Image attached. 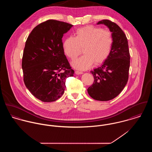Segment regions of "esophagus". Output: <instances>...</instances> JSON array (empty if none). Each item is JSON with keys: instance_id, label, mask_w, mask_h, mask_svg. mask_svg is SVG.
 <instances>
[{"instance_id": "34e87169", "label": "esophagus", "mask_w": 152, "mask_h": 152, "mask_svg": "<svg viewBox=\"0 0 152 152\" xmlns=\"http://www.w3.org/2000/svg\"><path fill=\"white\" fill-rule=\"evenodd\" d=\"M75 74H77V75H80V74H83V72L78 71H75Z\"/></svg>"}]
</instances>
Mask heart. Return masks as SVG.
<instances>
[{"mask_svg": "<svg viewBox=\"0 0 152 152\" xmlns=\"http://www.w3.org/2000/svg\"><path fill=\"white\" fill-rule=\"evenodd\" d=\"M113 43V36L109 30L89 25L77 29L74 37L65 38L62 47L65 55L72 60L78 56L83 48L84 54L73 61L72 65L76 69L86 70L94 63L96 65L103 63L110 54Z\"/></svg>", "mask_w": 152, "mask_h": 152, "instance_id": "b5f03b06", "label": "heart"}]
</instances>
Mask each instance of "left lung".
Masks as SVG:
<instances>
[{"instance_id": "left-lung-1", "label": "left lung", "mask_w": 152, "mask_h": 152, "mask_svg": "<svg viewBox=\"0 0 152 152\" xmlns=\"http://www.w3.org/2000/svg\"><path fill=\"white\" fill-rule=\"evenodd\" d=\"M112 32L113 43L108 58L101 66L91 71L94 77L93 84L87 89L93 99L107 101L116 97L127 84L130 66V54L127 37L114 22L102 20Z\"/></svg>"}]
</instances>
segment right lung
I'll use <instances>...</instances> for the list:
<instances>
[{
    "label": "right lung",
    "instance_id": "1",
    "mask_svg": "<svg viewBox=\"0 0 152 152\" xmlns=\"http://www.w3.org/2000/svg\"><path fill=\"white\" fill-rule=\"evenodd\" d=\"M72 26L48 20L35 27L26 42L22 63L24 83L43 102L60 98L64 94L66 78L74 75L62 47L64 34Z\"/></svg>",
    "mask_w": 152,
    "mask_h": 152
}]
</instances>
